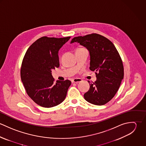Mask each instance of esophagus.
I'll return each mask as SVG.
<instances>
[{
    "mask_svg": "<svg viewBox=\"0 0 146 146\" xmlns=\"http://www.w3.org/2000/svg\"><path fill=\"white\" fill-rule=\"evenodd\" d=\"M82 82V80L81 79H74L72 80V83H79Z\"/></svg>",
    "mask_w": 146,
    "mask_h": 146,
    "instance_id": "1",
    "label": "esophagus"
}]
</instances>
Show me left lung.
Listing matches in <instances>:
<instances>
[{
	"label": "left lung",
	"mask_w": 146,
	"mask_h": 146,
	"mask_svg": "<svg viewBox=\"0 0 146 146\" xmlns=\"http://www.w3.org/2000/svg\"><path fill=\"white\" fill-rule=\"evenodd\" d=\"M79 42L89 52L90 67L95 71L97 80L90 84L84 95L90 104L102 106L108 102L117 93L124 78L121 57L114 44L104 36L92 34L74 38L70 44Z\"/></svg>",
	"instance_id": "8db88e82"
}]
</instances>
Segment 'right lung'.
Here are the masks:
<instances>
[{
    "instance_id": "right-lung-1",
    "label": "right lung",
    "mask_w": 146,
    "mask_h": 146,
    "mask_svg": "<svg viewBox=\"0 0 146 146\" xmlns=\"http://www.w3.org/2000/svg\"><path fill=\"white\" fill-rule=\"evenodd\" d=\"M70 39L42 37L29 48L23 59L22 82L29 96L43 107L62 103L71 84L68 80L54 83L52 75V70L60 66L58 51Z\"/></svg>"
}]
</instances>
